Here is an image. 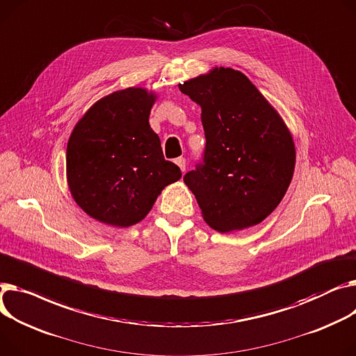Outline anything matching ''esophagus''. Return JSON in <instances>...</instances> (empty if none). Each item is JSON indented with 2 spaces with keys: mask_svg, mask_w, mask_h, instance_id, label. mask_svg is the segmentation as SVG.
<instances>
[{
  "mask_svg": "<svg viewBox=\"0 0 356 356\" xmlns=\"http://www.w3.org/2000/svg\"><path fill=\"white\" fill-rule=\"evenodd\" d=\"M175 163L179 165L181 172L186 170V159H184V157H177V159L175 160Z\"/></svg>",
  "mask_w": 356,
  "mask_h": 356,
  "instance_id": "esophagus-1",
  "label": "esophagus"
}]
</instances>
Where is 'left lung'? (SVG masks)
Here are the masks:
<instances>
[{
    "label": "left lung",
    "instance_id": "obj_1",
    "mask_svg": "<svg viewBox=\"0 0 356 356\" xmlns=\"http://www.w3.org/2000/svg\"><path fill=\"white\" fill-rule=\"evenodd\" d=\"M179 88L202 107L204 157L183 180L204 222L222 233L264 222L293 176L296 152L288 126L238 70L215 67Z\"/></svg>",
    "mask_w": 356,
    "mask_h": 356
}]
</instances>
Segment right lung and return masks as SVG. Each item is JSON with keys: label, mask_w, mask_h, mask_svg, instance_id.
Returning a JSON list of instances; mask_svg holds the SVG:
<instances>
[{"label": "right lung", "mask_w": 356, "mask_h": 356, "mask_svg": "<svg viewBox=\"0 0 356 356\" xmlns=\"http://www.w3.org/2000/svg\"><path fill=\"white\" fill-rule=\"evenodd\" d=\"M156 94L143 87L114 91L77 122L67 145V183L88 216L129 227L143 220L181 172L164 160L149 124Z\"/></svg>", "instance_id": "right-lung-1"}]
</instances>
